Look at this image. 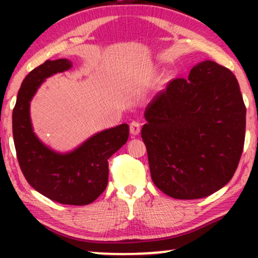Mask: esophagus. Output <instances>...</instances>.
Returning a JSON list of instances; mask_svg holds the SVG:
<instances>
[{"label":"esophagus","mask_w":258,"mask_h":258,"mask_svg":"<svg viewBox=\"0 0 258 258\" xmlns=\"http://www.w3.org/2000/svg\"><path fill=\"white\" fill-rule=\"evenodd\" d=\"M140 132H141V123L139 121H133L130 123V134H132L133 136L139 135Z\"/></svg>","instance_id":"34e87169"}]
</instances>
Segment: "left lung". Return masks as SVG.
Masks as SVG:
<instances>
[{"label":"left lung","instance_id":"obj_1","mask_svg":"<svg viewBox=\"0 0 258 258\" xmlns=\"http://www.w3.org/2000/svg\"><path fill=\"white\" fill-rule=\"evenodd\" d=\"M245 112L235 75L216 62L172 80L148 104L141 132L155 185L177 200L223 188L241 158Z\"/></svg>","mask_w":258,"mask_h":258}]
</instances>
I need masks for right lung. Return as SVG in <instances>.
Instances as JSON below:
<instances>
[{"instance_id": "obj_1", "label": "right lung", "mask_w": 258, "mask_h": 258, "mask_svg": "<svg viewBox=\"0 0 258 258\" xmlns=\"http://www.w3.org/2000/svg\"><path fill=\"white\" fill-rule=\"evenodd\" d=\"M72 67L67 58L48 59L28 74L13 110V136L21 170L36 191L55 202L86 206L107 188L108 158L128 141L129 125L102 130L64 154L38 139L31 124L30 102L45 79Z\"/></svg>"}]
</instances>
